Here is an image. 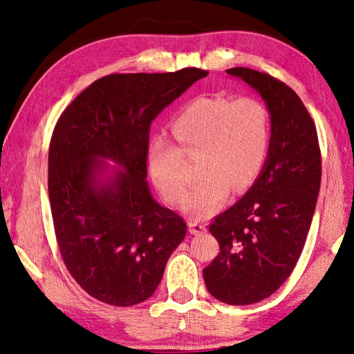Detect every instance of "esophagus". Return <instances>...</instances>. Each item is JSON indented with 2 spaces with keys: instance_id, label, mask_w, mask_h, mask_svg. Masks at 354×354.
I'll return each mask as SVG.
<instances>
[{
  "instance_id": "1",
  "label": "esophagus",
  "mask_w": 354,
  "mask_h": 354,
  "mask_svg": "<svg viewBox=\"0 0 354 354\" xmlns=\"http://www.w3.org/2000/svg\"><path fill=\"white\" fill-rule=\"evenodd\" d=\"M189 231L192 234H203V232H206V223H203L200 220H190Z\"/></svg>"
}]
</instances>
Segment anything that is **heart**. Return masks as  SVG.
<instances>
[{"label":"heart","instance_id":"b5f03b06","mask_svg":"<svg viewBox=\"0 0 354 354\" xmlns=\"http://www.w3.org/2000/svg\"><path fill=\"white\" fill-rule=\"evenodd\" d=\"M169 129L176 143L162 136L151 139L148 173L165 201L178 205L189 184L185 159L198 158L201 181L183 203L194 218L214 215L231 190L241 195L253 187L270 153V111L253 97H196L170 120Z\"/></svg>","mask_w":354,"mask_h":354}]
</instances>
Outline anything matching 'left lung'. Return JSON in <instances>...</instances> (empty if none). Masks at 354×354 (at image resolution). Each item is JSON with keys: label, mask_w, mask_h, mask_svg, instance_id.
<instances>
[{"label": "left lung", "mask_w": 354, "mask_h": 354, "mask_svg": "<svg viewBox=\"0 0 354 354\" xmlns=\"http://www.w3.org/2000/svg\"><path fill=\"white\" fill-rule=\"evenodd\" d=\"M259 92L272 115L267 162L243 198L209 225L220 253L203 270L209 293L232 306L270 297L290 277L306 242L322 179L313 117L292 88L257 70H226Z\"/></svg>", "instance_id": "1"}]
</instances>
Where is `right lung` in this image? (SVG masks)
<instances>
[{
	"label": "right lung",
	"instance_id": "obj_1",
	"mask_svg": "<svg viewBox=\"0 0 354 354\" xmlns=\"http://www.w3.org/2000/svg\"><path fill=\"white\" fill-rule=\"evenodd\" d=\"M207 73L190 67L107 75L57 120L48 154L56 242L71 277L95 299L112 306L145 301L184 241V218L156 203L145 181L149 127ZM100 158L115 160L125 171L100 183Z\"/></svg>",
	"mask_w": 354,
	"mask_h": 354
}]
</instances>
